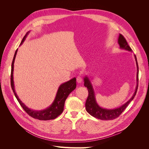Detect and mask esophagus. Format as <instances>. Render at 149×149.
Listing matches in <instances>:
<instances>
[{
  "instance_id": "1",
  "label": "esophagus",
  "mask_w": 149,
  "mask_h": 149,
  "mask_svg": "<svg viewBox=\"0 0 149 149\" xmlns=\"http://www.w3.org/2000/svg\"><path fill=\"white\" fill-rule=\"evenodd\" d=\"M77 81L79 83H81L82 82V78L80 76L77 77Z\"/></svg>"
}]
</instances>
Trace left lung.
Returning <instances> with one entry per match:
<instances>
[{
  "mask_svg": "<svg viewBox=\"0 0 149 149\" xmlns=\"http://www.w3.org/2000/svg\"><path fill=\"white\" fill-rule=\"evenodd\" d=\"M118 42L120 45V48L121 49L132 52L131 48L129 46L126 38L124 37V36L122 34H120ZM134 56H135L136 66H137V74H136V84H137L136 86V89H135V93H134V95H133L132 98L129 101H127L126 103L124 104L120 107L113 109H104V108L101 107L97 104L96 101L95 92H94V91H93L92 85L89 80V79L87 76H86L84 78V85L85 87H86L88 88V92H89V95L85 104L86 110V111L91 115L95 117V118L102 120H114L116 118H118V117L125 110V109L127 107V106L130 103V101L134 98V97L136 95L138 87V72H139L138 65L136 57L135 55H134Z\"/></svg>",
  "mask_w": 149,
  "mask_h": 149,
  "instance_id": "8db88e82",
  "label": "left lung"
}]
</instances>
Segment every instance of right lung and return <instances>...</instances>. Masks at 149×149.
Instances as JSON below:
<instances>
[{
  "mask_svg": "<svg viewBox=\"0 0 149 149\" xmlns=\"http://www.w3.org/2000/svg\"><path fill=\"white\" fill-rule=\"evenodd\" d=\"M29 33V31L26 34V35L23 38L22 42L20 45L24 42L25 38ZM17 52V49L15 51L14 58L13 60V62L11 64V86L13 91L14 93L15 98H17V101H19V104L22 107V108L24 109V111L31 117L38 119L39 120H54L58 116H59L63 111L65 101L69 95V93L72 92L76 88V79L73 78L72 79L70 80L69 81L61 84L57 91L56 97L55 98L54 101H53L52 104L49 106L48 108H46L44 110L42 111H34L32 110L26 105L22 102V101L19 98L16 92L15 91L14 89V81H13V70H14V63L15 56Z\"/></svg>",
  "mask_w": 149,
  "mask_h": 149,
  "instance_id": "obj_1",
  "label": "right lung"
}]
</instances>
